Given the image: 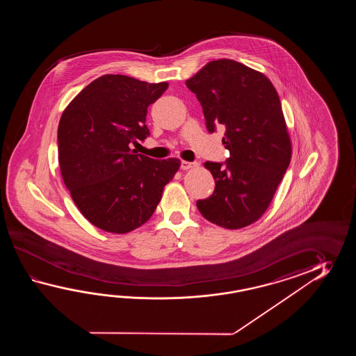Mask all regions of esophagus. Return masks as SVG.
I'll list each match as a JSON object with an SVG mask.
<instances>
[{"label": "esophagus", "instance_id": "1", "mask_svg": "<svg viewBox=\"0 0 356 356\" xmlns=\"http://www.w3.org/2000/svg\"><path fill=\"white\" fill-rule=\"evenodd\" d=\"M197 163L195 161H186V160H181V168L183 170H187L189 168L196 167Z\"/></svg>", "mask_w": 356, "mask_h": 356}]
</instances>
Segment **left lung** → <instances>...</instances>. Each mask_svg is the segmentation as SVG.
Instances as JSON below:
<instances>
[{
	"label": "left lung",
	"instance_id": "1",
	"mask_svg": "<svg viewBox=\"0 0 356 356\" xmlns=\"http://www.w3.org/2000/svg\"><path fill=\"white\" fill-rule=\"evenodd\" d=\"M186 85L202 106L207 131L225 129L230 154L224 163H204L215 189L197 209L219 227H247L267 210L291 159L277 91L264 74L227 58L209 62Z\"/></svg>",
	"mask_w": 356,
	"mask_h": 356
}]
</instances>
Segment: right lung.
<instances>
[{"mask_svg": "<svg viewBox=\"0 0 356 356\" xmlns=\"http://www.w3.org/2000/svg\"><path fill=\"white\" fill-rule=\"evenodd\" d=\"M123 75H104L79 92L60 117L58 161L71 197L92 225L124 234L152 218L181 161L131 150L150 135L147 106L167 90Z\"/></svg>", "mask_w": 356, "mask_h": 356, "instance_id": "right-lung-1", "label": "right lung"}]
</instances>
